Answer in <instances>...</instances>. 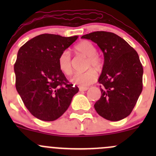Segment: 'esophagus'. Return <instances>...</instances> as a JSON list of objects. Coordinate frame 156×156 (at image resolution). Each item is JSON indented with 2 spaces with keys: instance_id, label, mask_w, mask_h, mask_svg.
I'll list each match as a JSON object with an SVG mask.
<instances>
[{
  "instance_id": "1",
  "label": "esophagus",
  "mask_w": 156,
  "mask_h": 156,
  "mask_svg": "<svg viewBox=\"0 0 156 156\" xmlns=\"http://www.w3.org/2000/svg\"><path fill=\"white\" fill-rule=\"evenodd\" d=\"M88 89H89L88 87H80L79 88V90L80 92H84V91H87L88 90Z\"/></svg>"
}]
</instances>
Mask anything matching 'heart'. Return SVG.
<instances>
[{"mask_svg":"<svg viewBox=\"0 0 156 156\" xmlns=\"http://www.w3.org/2000/svg\"><path fill=\"white\" fill-rule=\"evenodd\" d=\"M75 50L78 54L87 57L86 67L89 70L82 73H78L72 78V82L80 87H86L94 83L98 78L96 71H101L103 67V61L97 55V48L90 41L83 40L75 46ZM58 65L61 72L65 76H71L73 73V62L69 51H64L58 58ZM93 69H94L93 70Z\"/></svg>","mask_w":156,"mask_h":156,"instance_id":"heart-1","label":"heart"}]
</instances>
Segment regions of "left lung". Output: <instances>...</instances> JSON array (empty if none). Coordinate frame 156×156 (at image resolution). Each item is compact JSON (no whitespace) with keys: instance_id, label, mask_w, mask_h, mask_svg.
<instances>
[{"instance_id":"left-lung-1","label":"left lung","mask_w":156,"mask_h":156,"mask_svg":"<svg viewBox=\"0 0 156 156\" xmlns=\"http://www.w3.org/2000/svg\"><path fill=\"white\" fill-rule=\"evenodd\" d=\"M99 46L104 64L98 82L101 97L94 104L100 116L119 121L131 113L142 91L143 67L137 52L125 39L106 31L82 36Z\"/></svg>"}]
</instances>
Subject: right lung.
<instances>
[{
  "instance_id": "right-lung-1",
  "label": "right lung",
  "mask_w": 156,
  "mask_h": 156,
  "mask_svg": "<svg viewBox=\"0 0 156 156\" xmlns=\"http://www.w3.org/2000/svg\"><path fill=\"white\" fill-rule=\"evenodd\" d=\"M78 36L64 37L44 34L19 49L14 66L15 86L30 113L43 121H54L67 111L78 87H73L58 65L62 52Z\"/></svg>"
}]
</instances>
